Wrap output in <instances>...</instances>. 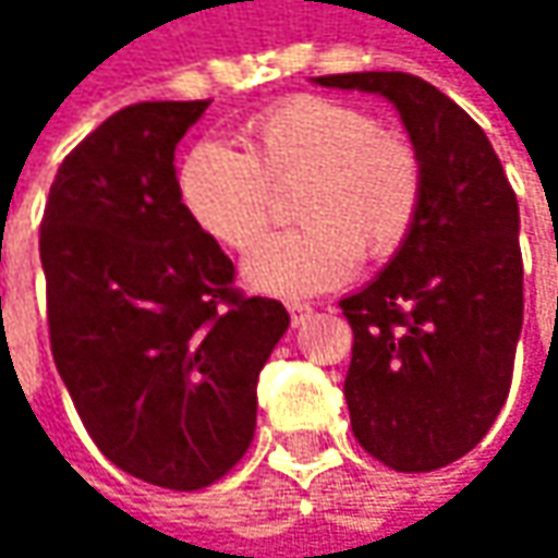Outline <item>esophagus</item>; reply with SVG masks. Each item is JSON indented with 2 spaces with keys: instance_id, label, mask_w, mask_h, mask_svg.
I'll return each mask as SVG.
<instances>
[{
  "instance_id": "34e87169",
  "label": "esophagus",
  "mask_w": 558,
  "mask_h": 558,
  "mask_svg": "<svg viewBox=\"0 0 558 558\" xmlns=\"http://www.w3.org/2000/svg\"><path fill=\"white\" fill-rule=\"evenodd\" d=\"M287 310H290V323L293 326H303L313 316V306L310 303H287Z\"/></svg>"
}]
</instances>
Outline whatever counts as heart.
I'll return each mask as SVG.
<instances>
[{
  "mask_svg": "<svg viewBox=\"0 0 558 558\" xmlns=\"http://www.w3.org/2000/svg\"><path fill=\"white\" fill-rule=\"evenodd\" d=\"M296 190L303 229L262 245L242 268L252 290L310 296L355 275L359 258L385 262L410 235L423 203L416 148L359 106L296 96L248 122V155L199 142L180 165L177 193L193 226L229 252H252Z\"/></svg>",
  "mask_w": 558,
  "mask_h": 558,
  "instance_id": "obj_1",
  "label": "heart"
}]
</instances>
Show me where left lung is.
<instances>
[{
    "instance_id": "8db88e82",
    "label": "left lung",
    "mask_w": 558,
    "mask_h": 558,
    "mask_svg": "<svg viewBox=\"0 0 558 558\" xmlns=\"http://www.w3.org/2000/svg\"><path fill=\"white\" fill-rule=\"evenodd\" d=\"M385 96L423 165V203L385 271L339 300L352 326V433L393 472H436L498 420L523 326L520 209L482 125L433 83L397 73L313 76Z\"/></svg>"
}]
</instances>
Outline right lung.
I'll return each mask as SVG.
<instances>
[{"instance_id": "add662e5", "label": "right lung", "mask_w": 558, "mask_h": 558, "mask_svg": "<svg viewBox=\"0 0 558 558\" xmlns=\"http://www.w3.org/2000/svg\"><path fill=\"white\" fill-rule=\"evenodd\" d=\"M138 102L57 168L45 219L51 352L73 407L122 472L199 492L252 446L258 375L290 326L186 216L173 151L206 112Z\"/></svg>"}]
</instances>
